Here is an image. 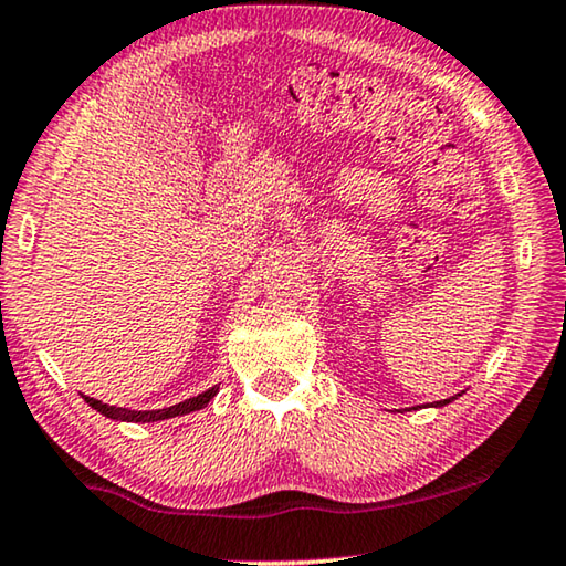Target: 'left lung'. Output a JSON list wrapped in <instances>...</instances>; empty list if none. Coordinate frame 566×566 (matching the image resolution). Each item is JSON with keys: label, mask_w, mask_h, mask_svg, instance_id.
Segmentation results:
<instances>
[{"label": "left lung", "mask_w": 566, "mask_h": 566, "mask_svg": "<svg viewBox=\"0 0 566 566\" xmlns=\"http://www.w3.org/2000/svg\"><path fill=\"white\" fill-rule=\"evenodd\" d=\"M448 402H453V398H448V400H436L433 402V408H443V406H448ZM418 408V406H416Z\"/></svg>", "instance_id": "8db88e82"}]
</instances>
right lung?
<instances>
[{
	"label": "right lung",
	"instance_id": "add662e5",
	"mask_svg": "<svg viewBox=\"0 0 566 566\" xmlns=\"http://www.w3.org/2000/svg\"><path fill=\"white\" fill-rule=\"evenodd\" d=\"M219 392V385H213V388L199 392L196 398H188L184 402H176V406H168V408H158V410H130V408H115V406H107V402H101L95 398H85V402L93 410L101 412V416L111 418V420H125V423H158V420H170V418H178V416H188V412H196L209 406V402L217 398Z\"/></svg>",
	"mask_w": 566,
	"mask_h": 566
}]
</instances>
